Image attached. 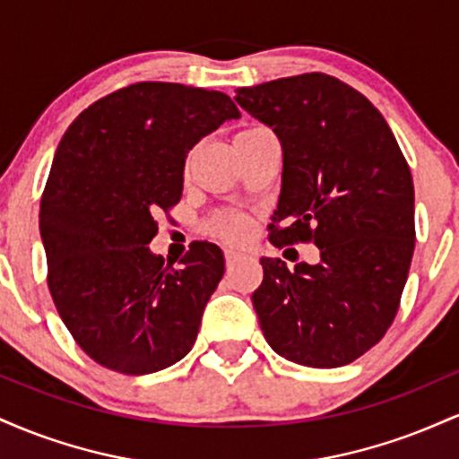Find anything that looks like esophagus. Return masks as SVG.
<instances>
[{"mask_svg":"<svg viewBox=\"0 0 459 459\" xmlns=\"http://www.w3.org/2000/svg\"><path fill=\"white\" fill-rule=\"evenodd\" d=\"M224 259H226V267H233L235 263H239L241 259H246V255L244 252H239V250H224Z\"/></svg>","mask_w":459,"mask_h":459,"instance_id":"1","label":"esophagus"}]
</instances>
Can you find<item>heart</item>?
Masks as SVG:
<instances>
[{
	"instance_id": "obj_1",
	"label": "heart",
	"mask_w": 459,
	"mask_h": 459,
	"mask_svg": "<svg viewBox=\"0 0 459 459\" xmlns=\"http://www.w3.org/2000/svg\"><path fill=\"white\" fill-rule=\"evenodd\" d=\"M255 129L259 127H252V129H241L239 134L235 135V140L244 138V135L252 134ZM233 140V142H235ZM213 233L220 235L222 239H229V241H239L244 239V237L247 235V222L244 218H239V215H222V218H218L213 222Z\"/></svg>"
}]
</instances>
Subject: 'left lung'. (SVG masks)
<instances>
[{
    "label": "left lung",
    "mask_w": 459,
    "mask_h": 459,
    "mask_svg": "<svg viewBox=\"0 0 459 459\" xmlns=\"http://www.w3.org/2000/svg\"><path fill=\"white\" fill-rule=\"evenodd\" d=\"M235 101L282 146L272 244L313 241L315 265L263 256L252 293L267 343L315 368L354 362L386 334L414 252V186L402 149L367 97L307 73L237 88ZM281 226L278 227L277 224Z\"/></svg>",
    "instance_id": "1"
}]
</instances>
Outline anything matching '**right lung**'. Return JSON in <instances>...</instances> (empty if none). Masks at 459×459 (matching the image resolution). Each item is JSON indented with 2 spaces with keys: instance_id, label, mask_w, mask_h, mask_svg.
<instances>
[{
  "instance_id": "1",
  "label": "right lung",
  "mask_w": 459,
  "mask_h": 459,
  "mask_svg": "<svg viewBox=\"0 0 459 459\" xmlns=\"http://www.w3.org/2000/svg\"><path fill=\"white\" fill-rule=\"evenodd\" d=\"M237 105L218 91L142 82L99 99L57 144L40 237L57 313L99 365L146 376L192 350L224 255L196 241L172 267L149 244L181 200L187 152Z\"/></svg>"
}]
</instances>
